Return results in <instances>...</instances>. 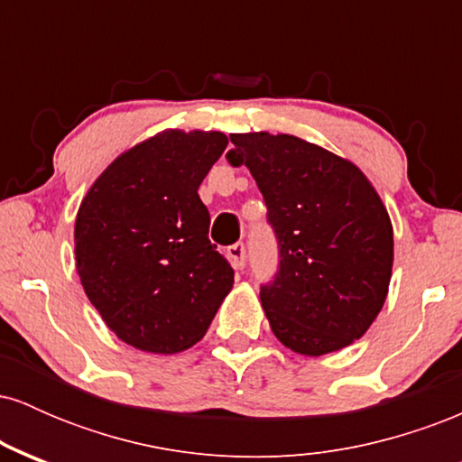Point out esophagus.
<instances>
[{"label":"esophagus","instance_id":"1","mask_svg":"<svg viewBox=\"0 0 462 462\" xmlns=\"http://www.w3.org/2000/svg\"><path fill=\"white\" fill-rule=\"evenodd\" d=\"M226 256H227V261L232 263V267H235V269H243V267H245V261H247V247H245V243H235V245L227 247Z\"/></svg>","mask_w":462,"mask_h":462}]
</instances>
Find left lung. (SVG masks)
<instances>
[{"instance_id": "8db88e82", "label": "left lung", "mask_w": 462, "mask_h": 462, "mask_svg": "<svg viewBox=\"0 0 462 462\" xmlns=\"http://www.w3.org/2000/svg\"><path fill=\"white\" fill-rule=\"evenodd\" d=\"M267 204L280 267L261 286L278 341L304 356L347 347L369 330L389 293L393 226L354 162L291 134H230Z\"/></svg>"}]
</instances>
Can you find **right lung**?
I'll list each match as a JSON object with an SVG mask.
<instances>
[{
	"label": "right lung",
	"mask_w": 462,
	"mask_h": 462,
	"mask_svg": "<svg viewBox=\"0 0 462 462\" xmlns=\"http://www.w3.org/2000/svg\"><path fill=\"white\" fill-rule=\"evenodd\" d=\"M224 132L164 130L93 182L76 217V269L106 326L152 354L193 347L235 284L198 189Z\"/></svg>",
	"instance_id": "right-lung-1"
}]
</instances>
